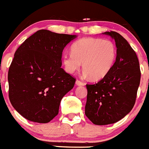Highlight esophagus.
I'll return each instance as SVG.
<instances>
[{
  "mask_svg": "<svg viewBox=\"0 0 149 149\" xmlns=\"http://www.w3.org/2000/svg\"><path fill=\"white\" fill-rule=\"evenodd\" d=\"M76 84L78 86H83L84 85V84L83 82H81V81H79V80H76Z\"/></svg>",
  "mask_w": 149,
  "mask_h": 149,
  "instance_id": "esophagus-1",
  "label": "esophagus"
}]
</instances>
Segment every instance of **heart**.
<instances>
[{
	"instance_id": "b5f03b06",
	"label": "heart",
	"mask_w": 149,
	"mask_h": 149,
	"mask_svg": "<svg viewBox=\"0 0 149 149\" xmlns=\"http://www.w3.org/2000/svg\"><path fill=\"white\" fill-rule=\"evenodd\" d=\"M116 56V45L112 40L84 38L73 43L71 53H65L62 59L68 73H74L82 63L84 76L99 80L110 71Z\"/></svg>"
}]
</instances>
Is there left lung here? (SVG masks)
Wrapping results in <instances>:
<instances>
[{"label":"left lung","mask_w":149,"mask_h":149,"mask_svg":"<svg viewBox=\"0 0 149 149\" xmlns=\"http://www.w3.org/2000/svg\"><path fill=\"white\" fill-rule=\"evenodd\" d=\"M114 39L116 59L110 71L98 82L87 84L86 116L95 125L118 122L132 109L140 85V64L127 41L115 31L103 33Z\"/></svg>","instance_id":"left-lung-1"}]
</instances>
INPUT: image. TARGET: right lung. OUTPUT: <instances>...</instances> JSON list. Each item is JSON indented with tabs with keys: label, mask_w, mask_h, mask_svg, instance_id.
Segmentation results:
<instances>
[{
	"label": "right lung",
	"mask_w": 149,
	"mask_h": 149,
	"mask_svg": "<svg viewBox=\"0 0 149 149\" xmlns=\"http://www.w3.org/2000/svg\"><path fill=\"white\" fill-rule=\"evenodd\" d=\"M76 37L42 29L17 49L8 73L9 97L27 120L46 123L59 113L61 100L76 82L61 68L62 51Z\"/></svg>",
	"instance_id": "obj_1"
}]
</instances>
